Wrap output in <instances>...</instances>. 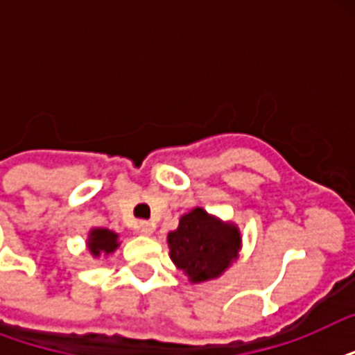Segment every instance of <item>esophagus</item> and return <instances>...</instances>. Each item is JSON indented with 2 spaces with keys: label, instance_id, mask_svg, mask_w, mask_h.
<instances>
[{
  "label": "esophagus",
  "instance_id": "1",
  "mask_svg": "<svg viewBox=\"0 0 355 355\" xmlns=\"http://www.w3.org/2000/svg\"><path fill=\"white\" fill-rule=\"evenodd\" d=\"M138 230H139V234H144V236H150V234L155 232V225L149 221H139Z\"/></svg>",
  "mask_w": 355,
  "mask_h": 355
}]
</instances>
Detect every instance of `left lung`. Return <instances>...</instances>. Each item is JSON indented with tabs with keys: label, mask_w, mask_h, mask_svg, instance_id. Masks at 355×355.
Listing matches in <instances>:
<instances>
[{
	"label": "left lung",
	"mask_w": 355,
	"mask_h": 355,
	"mask_svg": "<svg viewBox=\"0 0 355 355\" xmlns=\"http://www.w3.org/2000/svg\"><path fill=\"white\" fill-rule=\"evenodd\" d=\"M173 263L191 284L214 280L225 272L241 248V234L232 223L193 208L180 217L177 230L167 234Z\"/></svg>",
	"instance_id": "obj_1"
}]
</instances>
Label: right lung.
<instances>
[{"instance_id":"add662e5","label":"right lung","mask_w":355,"mask_h":355,"mask_svg":"<svg viewBox=\"0 0 355 355\" xmlns=\"http://www.w3.org/2000/svg\"><path fill=\"white\" fill-rule=\"evenodd\" d=\"M118 237V234L108 230V228H92L86 245H88V250H90L94 258L108 256L119 247Z\"/></svg>"}]
</instances>
